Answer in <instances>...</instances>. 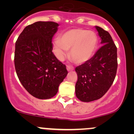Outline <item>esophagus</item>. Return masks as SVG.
<instances>
[{"label":"esophagus","instance_id":"esophagus-1","mask_svg":"<svg viewBox=\"0 0 134 134\" xmlns=\"http://www.w3.org/2000/svg\"><path fill=\"white\" fill-rule=\"evenodd\" d=\"M74 68L72 66H70V65H67V70H68V71H72V70H74Z\"/></svg>","mask_w":134,"mask_h":134}]
</instances>
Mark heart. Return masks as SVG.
Listing matches in <instances>:
<instances>
[{
    "label": "heart",
    "instance_id": "1",
    "mask_svg": "<svg viewBox=\"0 0 134 134\" xmlns=\"http://www.w3.org/2000/svg\"><path fill=\"white\" fill-rule=\"evenodd\" d=\"M98 36L94 31L85 29L75 28L63 33L60 38L53 42L56 57L63 60L70 48L69 56L76 64L86 62L93 56L97 45Z\"/></svg>",
    "mask_w": 134,
    "mask_h": 134
}]
</instances>
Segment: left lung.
Masks as SVG:
<instances>
[{
	"instance_id": "left-lung-1",
	"label": "left lung",
	"mask_w": 134,
	"mask_h": 134,
	"mask_svg": "<svg viewBox=\"0 0 134 134\" xmlns=\"http://www.w3.org/2000/svg\"><path fill=\"white\" fill-rule=\"evenodd\" d=\"M96 28L102 46L93 57L76 68V94L83 102L97 100L104 96L113 84L117 70V48L111 35L100 27Z\"/></svg>"
}]
</instances>
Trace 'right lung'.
Instances as JSON below:
<instances>
[{
  "mask_svg": "<svg viewBox=\"0 0 134 134\" xmlns=\"http://www.w3.org/2000/svg\"><path fill=\"white\" fill-rule=\"evenodd\" d=\"M58 26L52 21H38L27 26L16 42V74L26 90L38 99L54 96L68 74L52 52V38Z\"/></svg>",
  "mask_w": 134,
  "mask_h": 134,
  "instance_id": "add662e5",
  "label": "right lung"
}]
</instances>
